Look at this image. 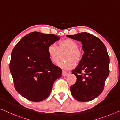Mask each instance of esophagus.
Instances as JSON below:
<instances>
[{"label": "esophagus", "mask_w": 120, "mask_h": 120, "mask_svg": "<svg viewBox=\"0 0 120 120\" xmlns=\"http://www.w3.org/2000/svg\"><path fill=\"white\" fill-rule=\"evenodd\" d=\"M68 73L67 72L65 71L64 70H62V75L63 76H66L67 75H68Z\"/></svg>", "instance_id": "34e87169"}]
</instances>
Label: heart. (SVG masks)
<instances>
[{
	"label": "heart",
	"mask_w": 120,
	"mask_h": 120,
	"mask_svg": "<svg viewBox=\"0 0 120 120\" xmlns=\"http://www.w3.org/2000/svg\"><path fill=\"white\" fill-rule=\"evenodd\" d=\"M48 52L51 62L56 64L64 54V60L59 62L58 65L64 69H70L74 67L75 62L78 64L82 57V52L78 48V44L75 40L66 39L60 42L57 47L56 44H52L48 49Z\"/></svg>",
	"instance_id": "b5f03b06"
}]
</instances>
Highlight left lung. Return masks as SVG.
Masks as SVG:
<instances>
[{
	"mask_svg": "<svg viewBox=\"0 0 120 120\" xmlns=\"http://www.w3.org/2000/svg\"><path fill=\"white\" fill-rule=\"evenodd\" d=\"M66 36L82 42L84 51L80 62L72 71L77 80L70 87L71 93L79 101H92L103 92L109 75V58L106 48L100 39L87 32Z\"/></svg>",
	"mask_w": 120,
	"mask_h": 120,
	"instance_id": "8db88e82",
	"label": "left lung"
}]
</instances>
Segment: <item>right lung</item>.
<instances>
[{"label": "right lung", "mask_w": 120, "mask_h": 120, "mask_svg": "<svg viewBox=\"0 0 120 120\" xmlns=\"http://www.w3.org/2000/svg\"><path fill=\"white\" fill-rule=\"evenodd\" d=\"M59 40L54 34L33 32L27 34L13 49L9 64L16 91L32 101L45 99L62 70L50 60L48 49Z\"/></svg>", "instance_id": "1"}]
</instances>
